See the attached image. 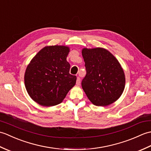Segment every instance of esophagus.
<instances>
[{
	"instance_id": "1",
	"label": "esophagus",
	"mask_w": 151,
	"mask_h": 151,
	"mask_svg": "<svg viewBox=\"0 0 151 151\" xmlns=\"http://www.w3.org/2000/svg\"><path fill=\"white\" fill-rule=\"evenodd\" d=\"M76 85H80V84H81V78H80V77H77V78H76Z\"/></svg>"
}]
</instances>
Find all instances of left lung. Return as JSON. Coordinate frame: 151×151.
Segmentation results:
<instances>
[{"label": "left lung", "mask_w": 151, "mask_h": 151, "mask_svg": "<svg viewBox=\"0 0 151 151\" xmlns=\"http://www.w3.org/2000/svg\"><path fill=\"white\" fill-rule=\"evenodd\" d=\"M82 54L86 70L82 87L89 101L99 106L113 103L124 89V73L120 63L102 48L84 49Z\"/></svg>", "instance_id": "8db88e82"}]
</instances>
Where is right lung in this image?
<instances>
[{
    "label": "right lung",
    "instance_id": "right-lung-1",
    "mask_svg": "<svg viewBox=\"0 0 151 151\" xmlns=\"http://www.w3.org/2000/svg\"><path fill=\"white\" fill-rule=\"evenodd\" d=\"M69 48L49 46L41 49L28 64L24 84L30 97L38 104L52 106L60 104L76 84L66 60Z\"/></svg>",
    "mask_w": 151,
    "mask_h": 151
}]
</instances>
